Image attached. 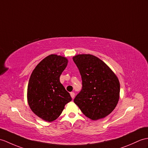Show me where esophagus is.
<instances>
[{"label":"esophagus","mask_w":148,"mask_h":148,"mask_svg":"<svg viewBox=\"0 0 148 148\" xmlns=\"http://www.w3.org/2000/svg\"><path fill=\"white\" fill-rule=\"evenodd\" d=\"M71 98H73V99H74V96H75V93L74 92H71Z\"/></svg>","instance_id":"1"}]
</instances>
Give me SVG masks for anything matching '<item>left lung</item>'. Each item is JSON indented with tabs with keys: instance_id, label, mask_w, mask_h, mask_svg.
<instances>
[{
	"instance_id": "left-lung-1",
	"label": "left lung",
	"mask_w": 148,
	"mask_h": 148,
	"mask_svg": "<svg viewBox=\"0 0 148 148\" xmlns=\"http://www.w3.org/2000/svg\"><path fill=\"white\" fill-rule=\"evenodd\" d=\"M81 75L82 88L74 101L92 121L111 113L120 98V82L116 74L100 58L91 54L73 57Z\"/></svg>"
}]
</instances>
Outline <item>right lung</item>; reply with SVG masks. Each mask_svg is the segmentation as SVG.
<instances>
[{"label": "right lung", "instance_id": "obj_1", "mask_svg": "<svg viewBox=\"0 0 148 148\" xmlns=\"http://www.w3.org/2000/svg\"><path fill=\"white\" fill-rule=\"evenodd\" d=\"M67 64L66 57L51 54L37 65L30 76L27 103L32 112L45 121L56 120L65 105L72 100L70 94L60 82V75Z\"/></svg>", "mask_w": 148, "mask_h": 148}]
</instances>
